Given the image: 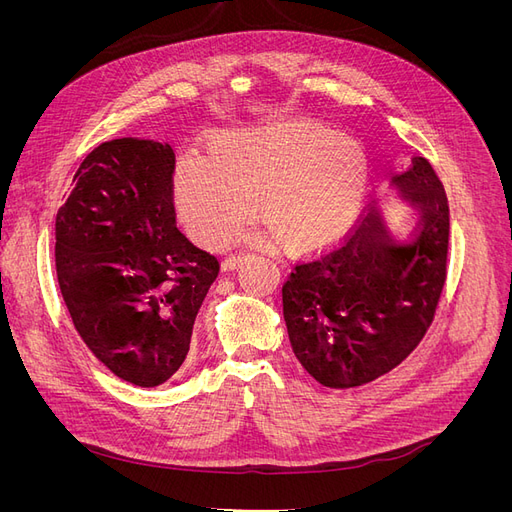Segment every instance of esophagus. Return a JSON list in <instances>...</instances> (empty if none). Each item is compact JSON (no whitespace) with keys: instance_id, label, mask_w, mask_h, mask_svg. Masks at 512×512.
<instances>
[{"instance_id":"1","label":"esophagus","mask_w":512,"mask_h":512,"mask_svg":"<svg viewBox=\"0 0 512 512\" xmlns=\"http://www.w3.org/2000/svg\"><path fill=\"white\" fill-rule=\"evenodd\" d=\"M243 260H245L243 254H230V256L224 258L222 267H224V271H232V269H237Z\"/></svg>"}]
</instances>
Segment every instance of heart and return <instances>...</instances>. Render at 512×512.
Returning <instances> with one entry per match:
<instances>
[{"label":"heart","instance_id":"1","mask_svg":"<svg viewBox=\"0 0 512 512\" xmlns=\"http://www.w3.org/2000/svg\"><path fill=\"white\" fill-rule=\"evenodd\" d=\"M367 194V160L354 138L309 119L222 132L209 156L177 170V203L194 235L226 243L252 211L290 252L320 250L348 235Z\"/></svg>","mask_w":512,"mask_h":512}]
</instances>
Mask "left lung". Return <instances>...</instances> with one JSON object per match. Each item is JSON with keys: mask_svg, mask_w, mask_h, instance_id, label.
Wrapping results in <instances>:
<instances>
[{"mask_svg": "<svg viewBox=\"0 0 512 512\" xmlns=\"http://www.w3.org/2000/svg\"><path fill=\"white\" fill-rule=\"evenodd\" d=\"M393 185L421 211L406 243L391 239L369 205L342 243L297 262L282 286L294 356L329 389L389 374L421 344L442 297L451 228L444 185L423 156Z\"/></svg>", "mask_w": 512, "mask_h": 512, "instance_id": "obj_1", "label": "left lung"}]
</instances>
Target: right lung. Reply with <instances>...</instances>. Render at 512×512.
<instances>
[{"instance_id":"right-lung-1","label":"right lung","mask_w":512,"mask_h":512,"mask_svg":"<svg viewBox=\"0 0 512 512\" xmlns=\"http://www.w3.org/2000/svg\"><path fill=\"white\" fill-rule=\"evenodd\" d=\"M175 153L98 145L55 218V269L74 329L115 376L158 386L181 367L220 260L177 228Z\"/></svg>"}]
</instances>
